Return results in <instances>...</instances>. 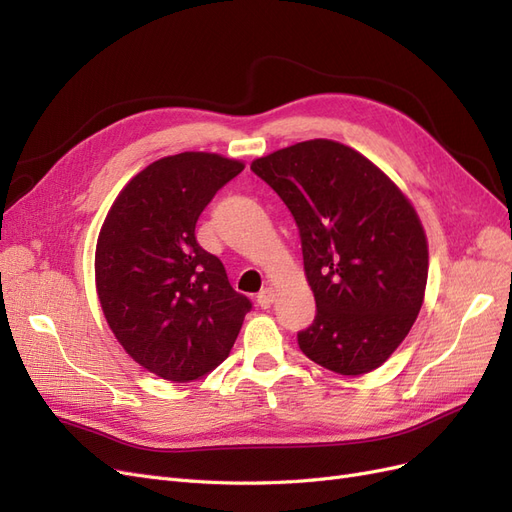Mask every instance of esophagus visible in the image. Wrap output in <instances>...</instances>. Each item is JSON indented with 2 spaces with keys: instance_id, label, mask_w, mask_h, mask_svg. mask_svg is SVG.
Wrapping results in <instances>:
<instances>
[{
  "instance_id": "obj_1",
  "label": "esophagus",
  "mask_w": 512,
  "mask_h": 512,
  "mask_svg": "<svg viewBox=\"0 0 512 512\" xmlns=\"http://www.w3.org/2000/svg\"><path fill=\"white\" fill-rule=\"evenodd\" d=\"M258 305L262 307V309H267V307H271L273 305V301H275V290L271 288V286H267V288H262L260 292H258Z\"/></svg>"
}]
</instances>
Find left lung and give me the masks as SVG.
I'll return each instance as SVG.
<instances>
[{
  "instance_id": "left-lung-1",
  "label": "left lung",
  "mask_w": 512,
  "mask_h": 512,
  "mask_svg": "<svg viewBox=\"0 0 512 512\" xmlns=\"http://www.w3.org/2000/svg\"><path fill=\"white\" fill-rule=\"evenodd\" d=\"M299 226L316 299L307 359L342 376L378 369L421 312L427 237L408 196L363 153L314 138L252 162Z\"/></svg>"
}]
</instances>
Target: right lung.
<instances>
[{
  "label": "right lung",
  "mask_w": 512,
  "mask_h": 512,
  "mask_svg": "<svg viewBox=\"0 0 512 512\" xmlns=\"http://www.w3.org/2000/svg\"><path fill=\"white\" fill-rule=\"evenodd\" d=\"M243 168L207 151L160 158L126 183L100 228L104 318L123 350L164 380H198L226 361L252 307L194 235L198 215Z\"/></svg>",
  "instance_id": "add662e5"
}]
</instances>
